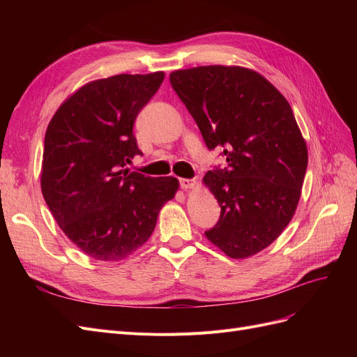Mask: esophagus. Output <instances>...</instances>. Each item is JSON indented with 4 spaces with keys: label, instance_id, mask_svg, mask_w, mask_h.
Masks as SVG:
<instances>
[{
    "label": "esophagus",
    "instance_id": "1",
    "mask_svg": "<svg viewBox=\"0 0 357 357\" xmlns=\"http://www.w3.org/2000/svg\"><path fill=\"white\" fill-rule=\"evenodd\" d=\"M181 189H193L197 186V180L193 178H180Z\"/></svg>",
    "mask_w": 357,
    "mask_h": 357
}]
</instances>
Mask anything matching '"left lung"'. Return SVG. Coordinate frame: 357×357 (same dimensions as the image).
Here are the masks:
<instances>
[{
	"label": "left lung",
	"mask_w": 357,
	"mask_h": 357,
	"mask_svg": "<svg viewBox=\"0 0 357 357\" xmlns=\"http://www.w3.org/2000/svg\"><path fill=\"white\" fill-rule=\"evenodd\" d=\"M169 82L207 147L223 149L225 169L204 176L220 205L205 236L232 259L250 257L284 231L301 198L308 150L284 96L238 66L177 70Z\"/></svg>",
	"instance_id": "obj_1"
}]
</instances>
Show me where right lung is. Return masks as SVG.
Listing matches in <instances>:
<instances>
[{
	"instance_id": "obj_1",
	"label": "right lung",
	"mask_w": 357,
	"mask_h": 357,
	"mask_svg": "<svg viewBox=\"0 0 357 357\" xmlns=\"http://www.w3.org/2000/svg\"><path fill=\"white\" fill-rule=\"evenodd\" d=\"M164 71L86 83L61 104L45 137L41 192L59 228L96 261H122L152 235L176 177H146L126 164L142 155L132 128Z\"/></svg>"
}]
</instances>
